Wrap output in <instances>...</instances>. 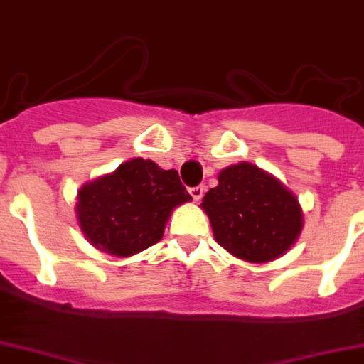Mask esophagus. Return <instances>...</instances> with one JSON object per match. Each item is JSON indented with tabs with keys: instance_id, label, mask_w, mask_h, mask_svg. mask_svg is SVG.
I'll return each mask as SVG.
<instances>
[{
	"instance_id": "obj_1",
	"label": "esophagus",
	"mask_w": 364,
	"mask_h": 364,
	"mask_svg": "<svg viewBox=\"0 0 364 364\" xmlns=\"http://www.w3.org/2000/svg\"><path fill=\"white\" fill-rule=\"evenodd\" d=\"M188 192H190V196H192L193 201H199V199L203 198V193H205V186H203V185L192 186V188H190Z\"/></svg>"
}]
</instances>
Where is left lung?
<instances>
[{
    "mask_svg": "<svg viewBox=\"0 0 364 364\" xmlns=\"http://www.w3.org/2000/svg\"><path fill=\"white\" fill-rule=\"evenodd\" d=\"M213 237L247 262H267L289 250L301 232L298 199L278 179L250 163L224 168L201 203Z\"/></svg>",
    "mask_w": 364,
    "mask_h": 364,
    "instance_id": "obj_1",
    "label": "left lung"
}]
</instances>
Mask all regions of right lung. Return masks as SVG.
<instances>
[{
  "label": "right lung",
  "mask_w": 364,
  "mask_h": 364,
  "mask_svg": "<svg viewBox=\"0 0 364 364\" xmlns=\"http://www.w3.org/2000/svg\"><path fill=\"white\" fill-rule=\"evenodd\" d=\"M190 199L178 172L136 158L122 163L113 174L84 185L77 217L93 246L129 257L158 242L172 210Z\"/></svg>",
  "instance_id": "add662e5"
}]
</instances>
